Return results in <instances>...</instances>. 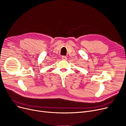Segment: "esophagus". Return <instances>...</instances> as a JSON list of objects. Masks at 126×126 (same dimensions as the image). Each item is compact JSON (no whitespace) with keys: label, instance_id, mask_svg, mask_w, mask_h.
I'll return each instance as SVG.
<instances>
[{"label":"esophagus","instance_id":"1","mask_svg":"<svg viewBox=\"0 0 126 126\" xmlns=\"http://www.w3.org/2000/svg\"><path fill=\"white\" fill-rule=\"evenodd\" d=\"M62 57V59H63V60H67V57H66V56H63Z\"/></svg>","mask_w":126,"mask_h":126}]
</instances>
